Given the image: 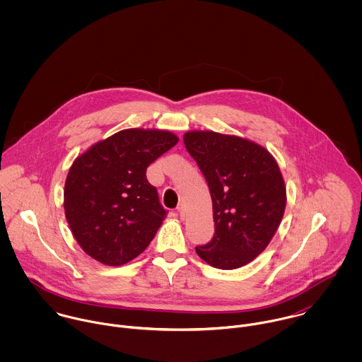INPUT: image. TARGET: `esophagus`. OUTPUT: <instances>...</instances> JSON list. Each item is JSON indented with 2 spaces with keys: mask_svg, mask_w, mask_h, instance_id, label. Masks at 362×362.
<instances>
[{
  "mask_svg": "<svg viewBox=\"0 0 362 362\" xmlns=\"http://www.w3.org/2000/svg\"><path fill=\"white\" fill-rule=\"evenodd\" d=\"M177 211H178V214L181 216V218H184L185 217V209H184V205L181 204L180 206L177 207Z\"/></svg>",
  "mask_w": 362,
  "mask_h": 362,
  "instance_id": "obj_1",
  "label": "esophagus"
}]
</instances>
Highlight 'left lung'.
Here are the masks:
<instances>
[{
	"mask_svg": "<svg viewBox=\"0 0 362 362\" xmlns=\"http://www.w3.org/2000/svg\"><path fill=\"white\" fill-rule=\"evenodd\" d=\"M184 144L206 178L213 205L214 235L197 254L223 270L252 262L272 241L286 209L276 158L250 139L213 131H188Z\"/></svg>",
	"mask_w": 362,
	"mask_h": 362,
	"instance_id": "8db88e82",
	"label": "left lung"
}]
</instances>
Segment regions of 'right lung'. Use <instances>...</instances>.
<instances>
[{
  "mask_svg": "<svg viewBox=\"0 0 362 362\" xmlns=\"http://www.w3.org/2000/svg\"><path fill=\"white\" fill-rule=\"evenodd\" d=\"M170 131L129 128L78 156L65 180L64 210L79 247L107 266L142 254L167 211L146 168L177 145Z\"/></svg>",
  "mask_w": 362,
  "mask_h": 362,
  "instance_id": "1",
  "label": "right lung"
}]
</instances>
